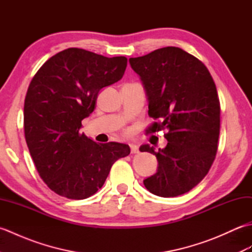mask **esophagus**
<instances>
[{
	"label": "esophagus",
	"mask_w": 252,
	"mask_h": 252,
	"mask_svg": "<svg viewBox=\"0 0 252 252\" xmlns=\"http://www.w3.org/2000/svg\"><path fill=\"white\" fill-rule=\"evenodd\" d=\"M130 148H131V153L132 154H137L138 153V147L136 144H130Z\"/></svg>",
	"instance_id": "obj_1"
}]
</instances>
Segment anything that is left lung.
I'll list each match as a JSON object with an SVG mask.
<instances>
[{
	"label": "left lung",
	"instance_id": "obj_1",
	"mask_svg": "<svg viewBox=\"0 0 252 252\" xmlns=\"http://www.w3.org/2000/svg\"><path fill=\"white\" fill-rule=\"evenodd\" d=\"M143 83L148 115L147 132L167 129L164 148L142 145L157 157V172L144 185L154 195L176 197L195 187L215 161L220 135V101L215 81L203 63L180 47L167 46L130 58Z\"/></svg>",
	"mask_w": 252,
	"mask_h": 252
}]
</instances>
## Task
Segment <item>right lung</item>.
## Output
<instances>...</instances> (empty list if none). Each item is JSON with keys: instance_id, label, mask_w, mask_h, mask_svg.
<instances>
[{"instance_id": "obj_1", "label": "right lung", "mask_w": 252, "mask_h": 252, "mask_svg": "<svg viewBox=\"0 0 252 252\" xmlns=\"http://www.w3.org/2000/svg\"><path fill=\"white\" fill-rule=\"evenodd\" d=\"M126 63L125 56L71 47L52 56L31 80L24 107L26 142L41 179L60 196L94 195L111 165L130 154L126 144H98L80 132L99 91L119 81Z\"/></svg>"}]
</instances>
